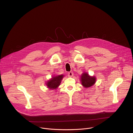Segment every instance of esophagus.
I'll use <instances>...</instances> for the list:
<instances>
[{"mask_svg":"<svg viewBox=\"0 0 133 133\" xmlns=\"http://www.w3.org/2000/svg\"><path fill=\"white\" fill-rule=\"evenodd\" d=\"M73 75H74V73L72 72H71V71L69 72L68 74V76L69 77H72L73 76Z\"/></svg>","mask_w":133,"mask_h":133,"instance_id":"obj_1","label":"esophagus"}]
</instances>
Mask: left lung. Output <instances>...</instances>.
<instances>
[{
    "mask_svg": "<svg viewBox=\"0 0 133 133\" xmlns=\"http://www.w3.org/2000/svg\"><path fill=\"white\" fill-rule=\"evenodd\" d=\"M80 81L83 87L88 88L95 84L96 78L95 76H91L88 72H84L80 77Z\"/></svg>",
    "mask_w": 133,
    "mask_h": 133,
    "instance_id": "left-lung-1",
    "label": "left lung"
}]
</instances>
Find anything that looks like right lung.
<instances>
[{"label": "right lung", "mask_w": 133, "mask_h": 133, "mask_svg": "<svg viewBox=\"0 0 133 133\" xmlns=\"http://www.w3.org/2000/svg\"><path fill=\"white\" fill-rule=\"evenodd\" d=\"M64 75H60L57 76H54L46 82V85L47 88L51 90H56L61 84L62 80L64 78Z\"/></svg>", "instance_id": "right-lung-1"}]
</instances>
